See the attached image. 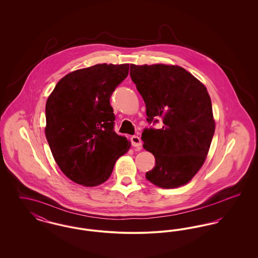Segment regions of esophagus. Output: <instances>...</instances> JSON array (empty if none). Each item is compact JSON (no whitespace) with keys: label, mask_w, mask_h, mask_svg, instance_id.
<instances>
[{"label":"esophagus","mask_w":258,"mask_h":258,"mask_svg":"<svg viewBox=\"0 0 258 258\" xmlns=\"http://www.w3.org/2000/svg\"><path fill=\"white\" fill-rule=\"evenodd\" d=\"M131 141H132V144H133V146L134 147H141V139L138 137V136H132V138H131Z\"/></svg>","instance_id":"34e87169"}]
</instances>
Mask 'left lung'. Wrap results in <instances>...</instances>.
<instances>
[{"label":"left lung","mask_w":258,"mask_h":258,"mask_svg":"<svg viewBox=\"0 0 258 258\" xmlns=\"http://www.w3.org/2000/svg\"><path fill=\"white\" fill-rule=\"evenodd\" d=\"M131 77L146 104L149 123L162 118V127L145 128L143 148L156 166L146 173L152 184L175 188L187 184L208 155L215 119L208 91L179 66L131 64Z\"/></svg>","instance_id":"8db88e82"}]
</instances>
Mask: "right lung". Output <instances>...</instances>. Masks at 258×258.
Segmentation results:
<instances>
[{
	"label": "right lung",
	"instance_id": "right-lung-1",
	"mask_svg": "<svg viewBox=\"0 0 258 258\" xmlns=\"http://www.w3.org/2000/svg\"><path fill=\"white\" fill-rule=\"evenodd\" d=\"M128 63H98L57 83L46 101L45 136L53 158L73 182L104 183L131 141L113 130L111 95L128 74Z\"/></svg>",
	"mask_w": 258,
	"mask_h": 258
}]
</instances>
